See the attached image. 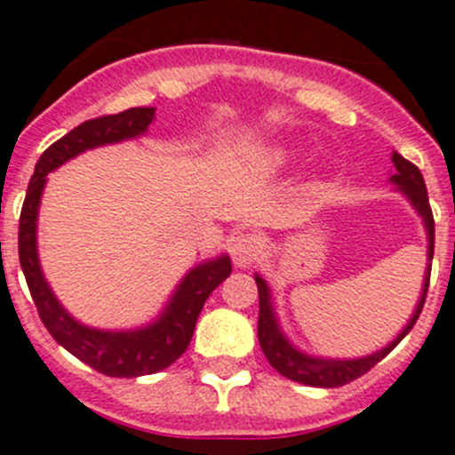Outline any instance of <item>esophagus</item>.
Segmentation results:
<instances>
[{"label":"esophagus","mask_w":455,"mask_h":455,"mask_svg":"<svg viewBox=\"0 0 455 455\" xmlns=\"http://www.w3.org/2000/svg\"><path fill=\"white\" fill-rule=\"evenodd\" d=\"M259 253H262V240L255 233H240L231 240V258L235 267H251Z\"/></svg>","instance_id":"1"}]
</instances>
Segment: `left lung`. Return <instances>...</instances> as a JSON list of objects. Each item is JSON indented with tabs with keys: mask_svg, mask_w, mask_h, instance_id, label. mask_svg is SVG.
I'll list each match as a JSON object with an SVG mask.
<instances>
[{
	"mask_svg": "<svg viewBox=\"0 0 455 455\" xmlns=\"http://www.w3.org/2000/svg\"><path fill=\"white\" fill-rule=\"evenodd\" d=\"M391 162L395 166V173L391 175V182L395 184L400 193L407 196V200L411 202L413 209L420 213L422 222H425L427 228V240H429V246H427V273L425 282H422V295L418 299V307L413 311L411 320L407 322L403 331L398 333V338L387 345L385 349L376 351L371 355H364V358L355 360H333V358H313V355L302 354L299 349H295L291 345L286 335L282 333L280 324H277L275 308H273L271 302V289L267 286V280H262L259 275H255V284H258V295H259V317H258V339L259 347H262L264 355L271 363V367L275 369L277 373H282L289 380L299 382V385L308 387H322V389H333V387H342L351 380H358L360 376L369 371L371 367H376L382 358L391 354V351L398 347L400 339L413 329L416 320L420 317L422 307H425L427 291H429V275H431V259H434V213H431L429 206V196H427L425 180H422L420 169L416 164H411L409 160H404L400 153L394 151L391 156Z\"/></svg>",
	"mask_w": 455,
	"mask_h": 455,
	"instance_id": "1",
	"label": "left lung"
}]
</instances>
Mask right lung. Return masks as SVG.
<instances>
[{
  "label": "right lung",
  "mask_w": 455,
  "mask_h": 455,
  "mask_svg": "<svg viewBox=\"0 0 455 455\" xmlns=\"http://www.w3.org/2000/svg\"><path fill=\"white\" fill-rule=\"evenodd\" d=\"M153 120L156 108H129L75 126L37 160L20 215V264L44 326L57 345L110 378L148 376L171 367L187 351L206 298L231 275L228 255L197 264L182 277L162 315L135 331H101L82 324L61 307L48 286L37 258V213L46 175L88 148L144 135Z\"/></svg>",
  "instance_id": "obj_1"
}]
</instances>
